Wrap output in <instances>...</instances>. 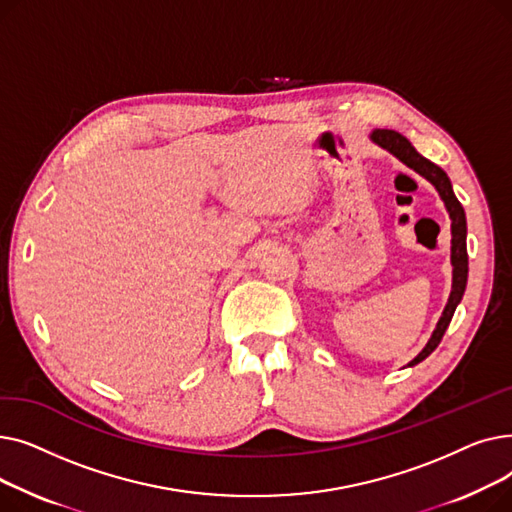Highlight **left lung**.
<instances>
[{
	"label": "left lung",
	"mask_w": 512,
	"mask_h": 512,
	"mask_svg": "<svg viewBox=\"0 0 512 512\" xmlns=\"http://www.w3.org/2000/svg\"><path fill=\"white\" fill-rule=\"evenodd\" d=\"M371 143H375L378 147L386 149L388 153H392L396 159H400L402 164H405L407 168H411L413 172H417L419 176H423L429 184H434V188L438 191L440 199L444 201V207L448 211V218H450V234H452V240H450V263H452V290H450V297H448V303L442 311V317L438 319L436 324V330L432 332V336H429L427 344L423 346V351L409 363V367L421 363L425 357L432 355L446 328L450 326V319L456 311V307H459L463 294H465V288H467V276H469V257H467V218H465V209L463 205L459 203V199H456L454 191H452V184H450V178L448 174L436 166L434 161L425 159L423 155H419L415 151V147L409 143L407 137H402L400 132L396 130H386V128H378L373 130L369 134Z\"/></svg>",
	"instance_id": "obj_1"
}]
</instances>
